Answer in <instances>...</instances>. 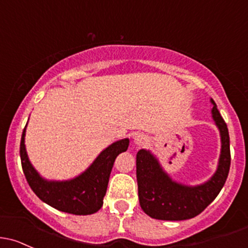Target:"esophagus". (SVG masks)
<instances>
[{"mask_svg": "<svg viewBox=\"0 0 248 248\" xmlns=\"http://www.w3.org/2000/svg\"><path fill=\"white\" fill-rule=\"evenodd\" d=\"M134 142L138 146L145 145L147 142V137L145 134H142V133H138V134L134 135Z\"/></svg>", "mask_w": 248, "mask_h": 248, "instance_id": "34e87169", "label": "esophagus"}]
</instances>
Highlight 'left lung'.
I'll use <instances>...</instances> for the list:
<instances>
[{
	"label": "left lung",
	"instance_id": "obj_1",
	"mask_svg": "<svg viewBox=\"0 0 248 248\" xmlns=\"http://www.w3.org/2000/svg\"><path fill=\"white\" fill-rule=\"evenodd\" d=\"M213 104L212 117L220 132L221 152L214 174L199 186H186L173 181L163 169L158 158L150 150H140L137 155L138 194L141 209L152 218L182 221L201 214L215 200L228 177L231 166L229 134L226 122Z\"/></svg>",
	"mask_w": 248,
	"mask_h": 248
}]
</instances>
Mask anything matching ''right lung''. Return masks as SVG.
<instances>
[{
  "label": "right lung",
  "mask_w": 248,
  "mask_h": 248,
  "mask_svg": "<svg viewBox=\"0 0 248 248\" xmlns=\"http://www.w3.org/2000/svg\"><path fill=\"white\" fill-rule=\"evenodd\" d=\"M26 124L20 144L22 170L34 194L46 204L74 215H90L101 209L107 192L109 176L117 155L126 152L128 138L117 140L106 147L89 168L67 181H48L44 178L30 161L26 151Z\"/></svg>",
  "instance_id": "1"
}]
</instances>
